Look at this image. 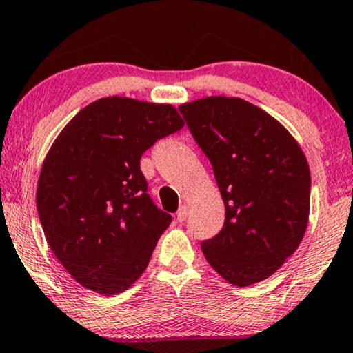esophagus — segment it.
Returning <instances> with one entry per match:
<instances>
[{
	"label": "esophagus",
	"mask_w": 353,
	"mask_h": 353,
	"mask_svg": "<svg viewBox=\"0 0 353 353\" xmlns=\"http://www.w3.org/2000/svg\"><path fill=\"white\" fill-rule=\"evenodd\" d=\"M188 210H190V207H188L186 204H183L176 212V220L178 221H185L188 219Z\"/></svg>",
	"instance_id": "obj_1"
}]
</instances>
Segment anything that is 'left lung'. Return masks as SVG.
Wrapping results in <instances>:
<instances>
[{"label":"left lung","mask_w":353,"mask_h":353,"mask_svg":"<svg viewBox=\"0 0 353 353\" xmlns=\"http://www.w3.org/2000/svg\"><path fill=\"white\" fill-rule=\"evenodd\" d=\"M214 167L225 225L201 244L210 267L234 286L272 276L305 234L310 168L296 138L241 98L207 96L180 105Z\"/></svg>","instance_id":"obj_1"}]
</instances>
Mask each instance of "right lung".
I'll use <instances>...</instances> for the list:
<instances>
[{
  "label": "right lung",
  "mask_w": 353,
  "mask_h": 353,
  "mask_svg": "<svg viewBox=\"0 0 353 353\" xmlns=\"http://www.w3.org/2000/svg\"><path fill=\"white\" fill-rule=\"evenodd\" d=\"M183 125L172 104L108 96L57 134L41 165L37 209L52 254L83 288L115 296L144 273L172 216L146 192L139 159Z\"/></svg>",
  "instance_id": "right-lung-1"
}]
</instances>
